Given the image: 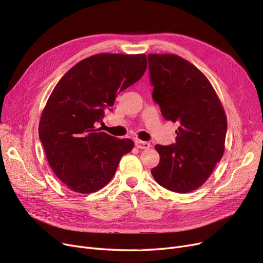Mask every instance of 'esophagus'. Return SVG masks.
Listing matches in <instances>:
<instances>
[{
	"instance_id": "34e87169",
	"label": "esophagus",
	"mask_w": 263,
	"mask_h": 263,
	"mask_svg": "<svg viewBox=\"0 0 263 263\" xmlns=\"http://www.w3.org/2000/svg\"><path fill=\"white\" fill-rule=\"evenodd\" d=\"M135 146L139 149H148V148H150V144L148 142H144V141H141V140L135 141Z\"/></svg>"
}]
</instances>
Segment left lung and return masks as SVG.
I'll return each mask as SVG.
<instances>
[{
    "label": "left lung",
    "mask_w": 263,
    "mask_h": 263,
    "mask_svg": "<svg viewBox=\"0 0 263 263\" xmlns=\"http://www.w3.org/2000/svg\"><path fill=\"white\" fill-rule=\"evenodd\" d=\"M153 98L166 120L178 122L176 144L156 145L155 180L176 193L200 187L225 151L227 117L210 81L176 54H149Z\"/></svg>",
    "instance_id": "left-lung-1"
}]
</instances>
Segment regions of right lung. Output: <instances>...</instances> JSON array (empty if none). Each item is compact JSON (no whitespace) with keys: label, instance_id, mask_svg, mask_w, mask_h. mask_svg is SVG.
I'll list each match as a JSON object with an SVG mask.
<instances>
[{"label":"right lung","instance_id":"1","mask_svg":"<svg viewBox=\"0 0 263 263\" xmlns=\"http://www.w3.org/2000/svg\"><path fill=\"white\" fill-rule=\"evenodd\" d=\"M146 69L145 54L101 53L79 62L55 85L38 132L50 167L69 190L81 194L99 191L133 149V141L116 139L95 123Z\"/></svg>","mask_w":263,"mask_h":263}]
</instances>
